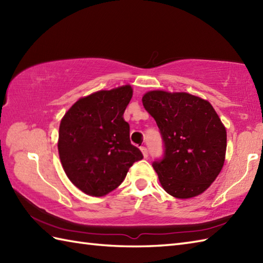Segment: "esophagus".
<instances>
[{"label":"esophagus","mask_w":263,"mask_h":263,"mask_svg":"<svg viewBox=\"0 0 263 263\" xmlns=\"http://www.w3.org/2000/svg\"><path fill=\"white\" fill-rule=\"evenodd\" d=\"M140 149H141V152H142V155H143V157H144V158H147V157H148V156H149V153H148V149H147L146 147H141Z\"/></svg>","instance_id":"obj_1"}]
</instances>
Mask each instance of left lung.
Returning a JSON list of instances; mask_svg holds the SVG:
<instances>
[{"mask_svg": "<svg viewBox=\"0 0 263 263\" xmlns=\"http://www.w3.org/2000/svg\"><path fill=\"white\" fill-rule=\"evenodd\" d=\"M164 142L153 163L165 191L177 199L204 192L225 161L226 128L211 104L187 92L154 90L142 97Z\"/></svg>", "mask_w": 263, "mask_h": 263, "instance_id": "left-lung-1", "label": "left lung"}]
</instances>
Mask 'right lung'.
<instances>
[{
  "label": "right lung",
  "mask_w": 263,
  "mask_h": 263,
  "mask_svg": "<svg viewBox=\"0 0 263 263\" xmlns=\"http://www.w3.org/2000/svg\"><path fill=\"white\" fill-rule=\"evenodd\" d=\"M132 93L128 85L93 92L72 105L61 121L58 148L63 170L78 189L92 197L115 190L128 168L143 158L123 119Z\"/></svg>",
  "instance_id": "add662e5"
}]
</instances>
